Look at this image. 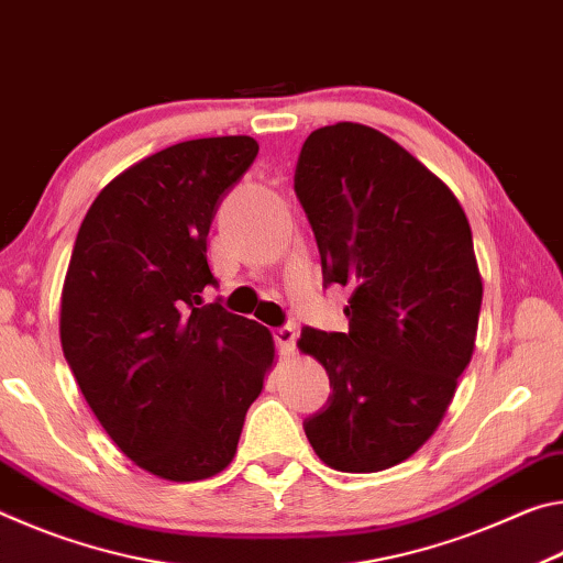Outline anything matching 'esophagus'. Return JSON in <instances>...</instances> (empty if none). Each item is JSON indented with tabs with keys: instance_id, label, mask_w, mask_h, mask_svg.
Here are the masks:
<instances>
[{
	"instance_id": "1",
	"label": "esophagus",
	"mask_w": 563,
	"mask_h": 563,
	"mask_svg": "<svg viewBox=\"0 0 563 563\" xmlns=\"http://www.w3.org/2000/svg\"><path fill=\"white\" fill-rule=\"evenodd\" d=\"M273 338H275V345H278L280 355H292V352H295V340H298V330H295V325L275 328L273 330Z\"/></svg>"
}]
</instances>
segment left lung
Returning a JSON list of instances; mask_svg holds the SVG:
<instances>
[{
  "label": "left lung",
  "instance_id": "8db88e82",
  "mask_svg": "<svg viewBox=\"0 0 563 563\" xmlns=\"http://www.w3.org/2000/svg\"><path fill=\"white\" fill-rule=\"evenodd\" d=\"M295 194L322 283L347 285V332L305 328L328 369V405L302 422L340 472H383L430 440L470 365L482 308L460 201L393 139L342 121L305 139Z\"/></svg>",
  "mask_w": 563,
  "mask_h": 563
}]
</instances>
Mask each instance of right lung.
Here are the masks:
<instances>
[{
    "instance_id": "obj_1",
    "label": "right lung",
    "mask_w": 563,
    "mask_h": 563,
    "mask_svg": "<svg viewBox=\"0 0 563 563\" xmlns=\"http://www.w3.org/2000/svg\"><path fill=\"white\" fill-rule=\"evenodd\" d=\"M258 156L251 136L194 139L123 170L91 203L62 290V350L119 450L168 482L231 464L273 335L203 302L208 231Z\"/></svg>"
}]
</instances>
